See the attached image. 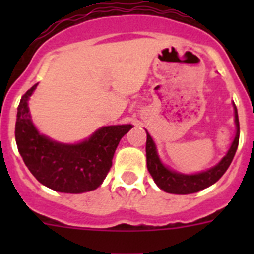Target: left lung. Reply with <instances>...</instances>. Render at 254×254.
I'll use <instances>...</instances> for the list:
<instances>
[{
    "label": "left lung",
    "mask_w": 254,
    "mask_h": 254,
    "mask_svg": "<svg viewBox=\"0 0 254 254\" xmlns=\"http://www.w3.org/2000/svg\"><path fill=\"white\" fill-rule=\"evenodd\" d=\"M234 108V122H235V136L232 145L224 155L223 159L214 165L210 169L202 170L199 173H193V174H185L176 170L170 169L165 164L161 161L160 156L158 154V149L155 145L154 140L150 136L149 132L146 131L147 140H146V164L147 170L151 174L152 179L156 183L160 190L168 193L174 194H190L196 193L198 190H205L210 187L214 183H216L226 169L229 168L230 163L233 161L235 151L238 149V142H239V120H238V111L235 104L233 103Z\"/></svg>",
    "instance_id": "8db88e82"
}]
</instances>
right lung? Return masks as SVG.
Segmentation results:
<instances>
[{"mask_svg": "<svg viewBox=\"0 0 254 254\" xmlns=\"http://www.w3.org/2000/svg\"><path fill=\"white\" fill-rule=\"evenodd\" d=\"M38 84L22 95L17 107L15 138L31 174L62 193H84L99 187L112 167L121 138L132 125L104 126L81 142L64 143L42 134L31 121L29 99Z\"/></svg>", "mask_w": 254, "mask_h": 254, "instance_id": "add662e5", "label": "right lung"}]
</instances>
